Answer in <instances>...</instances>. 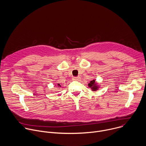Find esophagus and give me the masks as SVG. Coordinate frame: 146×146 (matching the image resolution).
Masks as SVG:
<instances>
[{
    "label": "esophagus",
    "mask_w": 146,
    "mask_h": 146,
    "mask_svg": "<svg viewBox=\"0 0 146 146\" xmlns=\"http://www.w3.org/2000/svg\"><path fill=\"white\" fill-rule=\"evenodd\" d=\"M80 79H81L80 77H75L73 78V80H80Z\"/></svg>",
    "instance_id": "1"
}]
</instances>
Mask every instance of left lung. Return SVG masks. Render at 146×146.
Listing matches in <instances>:
<instances>
[{
    "instance_id": "8db88e82",
    "label": "left lung",
    "mask_w": 146,
    "mask_h": 146,
    "mask_svg": "<svg viewBox=\"0 0 146 146\" xmlns=\"http://www.w3.org/2000/svg\"><path fill=\"white\" fill-rule=\"evenodd\" d=\"M88 86L89 88H90L92 90H93V91H96L99 89V86L98 84H97V83L94 80L90 81L89 82V83L88 84Z\"/></svg>"
}]
</instances>
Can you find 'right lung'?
I'll return each mask as SVG.
<instances>
[{
	"label": "right lung",
	"mask_w": 146,
	"mask_h": 146,
	"mask_svg": "<svg viewBox=\"0 0 146 146\" xmlns=\"http://www.w3.org/2000/svg\"><path fill=\"white\" fill-rule=\"evenodd\" d=\"M57 86H58V87H61V85L60 84H57Z\"/></svg>",
	"instance_id": "obj_1"
}]
</instances>
